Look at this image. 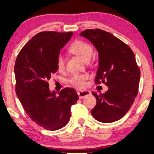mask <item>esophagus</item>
Segmentation results:
<instances>
[{
    "label": "esophagus",
    "mask_w": 154,
    "mask_h": 154,
    "mask_svg": "<svg viewBox=\"0 0 154 154\" xmlns=\"http://www.w3.org/2000/svg\"><path fill=\"white\" fill-rule=\"evenodd\" d=\"M78 94L79 96V99H83L86 96H88L90 94V92L88 90H79Z\"/></svg>",
    "instance_id": "obj_1"
}]
</instances>
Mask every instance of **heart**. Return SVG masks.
<instances>
[{"label":"heart","mask_w":154,"mask_h":154,"mask_svg":"<svg viewBox=\"0 0 154 154\" xmlns=\"http://www.w3.org/2000/svg\"><path fill=\"white\" fill-rule=\"evenodd\" d=\"M72 53L76 54L81 58L84 62H88L91 59L93 50L92 46L85 42L82 41H76L71 45L69 48ZM57 66L59 70H63L65 66V60L62 54H60L57 60ZM88 79V75L79 74L75 73L73 74L69 79V83L71 85L78 88H83L86 85V80Z\"/></svg>","instance_id":"obj_1"}]
</instances>
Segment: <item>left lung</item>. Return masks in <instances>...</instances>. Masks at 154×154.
<instances>
[{
    "mask_svg": "<svg viewBox=\"0 0 154 154\" xmlns=\"http://www.w3.org/2000/svg\"><path fill=\"white\" fill-rule=\"evenodd\" d=\"M99 52L95 83H105L104 94L93 92L97 104L91 113L97 121L109 123L121 119L133 104L138 93L140 70L134 54L125 43L101 29H87L80 33Z\"/></svg>",
    "mask_w": 154,
    "mask_h": 154,
    "instance_id": "left-lung-1",
    "label": "left lung"
}]
</instances>
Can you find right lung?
<instances>
[{
    "instance_id": "add662e5",
    "label": "right lung",
    "mask_w": 154,
    "mask_h": 154,
    "mask_svg": "<svg viewBox=\"0 0 154 154\" xmlns=\"http://www.w3.org/2000/svg\"><path fill=\"white\" fill-rule=\"evenodd\" d=\"M72 32L43 31L35 35L19 53L14 64L16 94L29 117L49 130L61 129L68 123L71 105L79 95L66 88L58 95L51 92L48 81L58 70L57 60Z\"/></svg>"
}]
</instances>
